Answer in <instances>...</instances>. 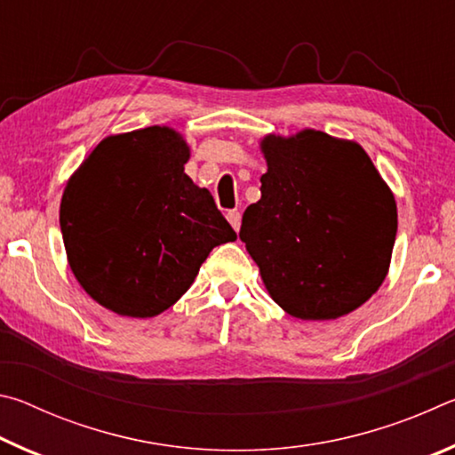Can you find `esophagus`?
<instances>
[{"label":"esophagus","mask_w":455,"mask_h":455,"mask_svg":"<svg viewBox=\"0 0 455 455\" xmlns=\"http://www.w3.org/2000/svg\"><path fill=\"white\" fill-rule=\"evenodd\" d=\"M227 220L230 222V227H233L236 233H238V228H241V212H238V211H228L227 212Z\"/></svg>","instance_id":"obj_1"}]
</instances>
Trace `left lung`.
<instances>
[{
    "label": "left lung",
    "instance_id": "8db88e82",
    "mask_svg": "<svg viewBox=\"0 0 455 455\" xmlns=\"http://www.w3.org/2000/svg\"><path fill=\"white\" fill-rule=\"evenodd\" d=\"M267 172L241 241L268 295L303 321L355 311L381 287L397 233L387 182L355 140L321 130L260 140Z\"/></svg>",
    "mask_w": 455,
    "mask_h": 455
}]
</instances>
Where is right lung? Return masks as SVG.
<instances>
[{
	"label": "right lung",
	"mask_w": 455,
	"mask_h": 455,
	"mask_svg": "<svg viewBox=\"0 0 455 455\" xmlns=\"http://www.w3.org/2000/svg\"><path fill=\"white\" fill-rule=\"evenodd\" d=\"M190 148L171 126L106 136L68 180L60 227L82 289L122 317L172 307L200 265L236 233L184 172Z\"/></svg>",
	"instance_id": "obj_1"
}]
</instances>
